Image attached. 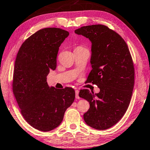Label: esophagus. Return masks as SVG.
Segmentation results:
<instances>
[{
    "mask_svg": "<svg viewBox=\"0 0 150 150\" xmlns=\"http://www.w3.org/2000/svg\"><path fill=\"white\" fill-rule=\"evenodd\" d=\"M75 97H76V99L80 98V97L79 96V91H78V90H75Z\"/></svg>",
    "mask_w": 150,
    "mask_h": 150,
    "instance_id": "esophagus-1",
    "label": "esophagus"
}]
</instances>
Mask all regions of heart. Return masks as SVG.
<instances>
[{
	"mask_svg": "<svg viewBox=\"0 0 150 150\" xmlns=\"http://www.w3.org/2000/svg\"><path fill=\"white\" fill-rule=\"evenodd\" d=\"M76 48H84V47H81V46H79V47H76Z\"/></svg>",
	"mask_w": 150,
	"mask_h": 150,
	"instance_id": "b5f03b06",
	"label": "heart"
}]
</instances>
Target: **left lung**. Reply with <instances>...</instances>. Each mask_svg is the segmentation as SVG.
<instances>
[{
  "instance_id": "left-lung-1",
  "label": "left lung",
  "mask_w": 150,
  "mask_h": 150,
  "mask_svg": "<svg viewBox=\"0 0 150 150\" xmlns=\"http://www.w3.org/2000/svg\"><path fill=\"white\" fill-rule=\"evenodd\" d=\"M75 33L92 42V70L86 81L100 89L95 95L80 90L79 97L90 105L83 119L94 129H109L122 118L129 105L135 75L132 55L123 38L105 25L84 26Z\"/></svg>"
}]
</instances>
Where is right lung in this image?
Returning <instances> with one entry per match:
<instances>
[{"instance_id": "add662e5", "label": "right lung", "mask_w": 150, "mask_h": 150, "mask_svg": "<svg viewBox=\"0 0 150 150\" xmlns=\"http://www.w3.org/2000/svg\"><path fill=\"white\" fill-rule=\"evenodd\" d=\"M69 35L59 28L40 29L25 40L16 55L13 94L26 122L42 132L58 127L75 99L73 88H50L47 83L50 70L56 69L59 47Z\"/></svg>"}]
</instances>
